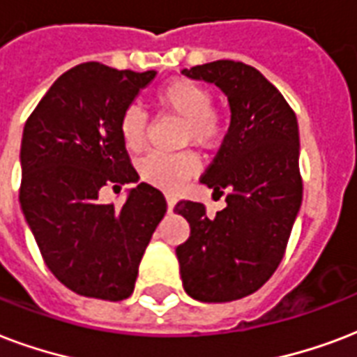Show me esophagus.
I'll return each instance as SVG.
<instances>
[{"instance_id": "esophagus-1", "label": "esophagus", "mask_w": 357, "mask_h": 357, "mask_svg": "<svg viewBox=\"0 0 357 357\" xmlns=\"http://www.w3.org/2000/svg\"><path fill=\"white\" fill-rule=\"evenodd\" d=\"M167 204H168V213H172L174 206H176V200L172 197H167Z\"/></svg>"}]
</instances>
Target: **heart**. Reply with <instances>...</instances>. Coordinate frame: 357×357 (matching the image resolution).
Masks as SVG:
<instances>
[{
	"instance_id": "heart-1",
	"label": "heart",
	"mask_w": 357,
	"mask_h": 357,
	"mask_svg": "<svg viewBox=\"0 0 357 357\" xmlns=\"http://www.w3.org/2000/svg\"><path fill=\"white\" fill-rule=\"evenodd\" d=\"M153 100L160 110L181 118L179 142L195 144L202 149H213L219 146L225 135V118L211 106V91L200 82L190 78H172L155 89ZM148 116L136 106H127L119 116L118 123L125 148L129 151H140L148 138ZM138 170L146 183L168 192H176L197 172L198 159L192 151H155L138 162Z\"/></svg>"
}]
</instances>
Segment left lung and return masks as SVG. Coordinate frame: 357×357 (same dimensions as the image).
Returning a JSON list of instances; mask_svg holds the SVG:
<instances>
[{"label": "left lung", "mask_w": 357, "mask_h": 357, "mask_svg": "<svg viewBox=\"0 0 357 357\" xmlns=\"http://www.w3.org/2000/svg\"><path fill=\"white\" fill-rule=\"evenodd\" d=\"M221 88L232 121L200 178L215 192L228 189L215 217L204 204L179 200L174 211L190 227L176 249L185 292L222 303L257 292L287 251L303 197L296 114L281 91L251 65L219 59L183 70Z\"/></svg>", "instance_id": "obj_1"}]
</instances>
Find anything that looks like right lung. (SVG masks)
Instances as JSON below:
<instances>
[{"label": "right lung", "instance_id": "add662e5", "mask_svg": "<svg viewBox=\"0 0 357 357\" xmlns=\"http://www.w3.org/2000/svg\"><path fill=\"white\" fill-rule=\"evenodd\" d=\"M153 76L99 61L76 65L52 84L24 125L22 211L48 269L80 296L129 298L167 213L165 195L149 183L130 189L121 208L100 200L102 187L138 181L118 123Z\"/></svg>", "mask_w": 357, "mask_h": 357}]
</instances>
